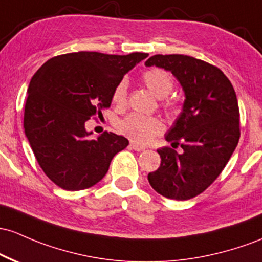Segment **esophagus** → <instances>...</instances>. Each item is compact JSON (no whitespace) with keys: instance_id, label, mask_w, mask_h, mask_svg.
Listing matches in <instances>:
<instances>
[{"instance_id":"1","label":"esophagus","mask_w":262,"mask_h":262,"mask_svg":"<svg viewBox=\"0 0 262 262\" xmlns=\"http://www.w3.org/2000/svg\"><path fill=\"white\" fill-rule=\"evenodd\" d=\"M129 146H130L132 149H134V150H136V151H143V150H145L144 146L138 145V144H136V143H133V142H132L130 144H129Z\"/></svg>"}]
</instances>
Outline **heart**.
I'll use <instances>...</instances> for the list:
<instances>
[{"label": "heart", "instance_id": "1", "mask_svg": "<svg viewBox=\"0 0 262 262\" xmlns=\"http://www.w3.org/2000/svg\"><path fill=\"white\" fill-rule=\"evenodd\" d=\"M142 80L146 88L159 99L168 97L174 88V79L171 74L162 68H150L145 71L142 76ZM126 92H128V82L123 78L114 88L113 97H112L113 102L118 105H124L126 103ZM165 108L170 112L177 111V105L171 100L165 103ZM118 130L133 143L143 145L162 133L163 123L155 117L134 113L118 123Z\"/></svg>", "mask_w": 262, "mask_h": 262}]
</instances>
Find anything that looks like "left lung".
<instances>
[{
  "mask_svg": "<svg viewBox=\"0 0 262 262\" xmlns=\"http://www.w3.org/2000/svg\"><path fill=\"white\" fill-rule=\"evenodd\" d=\"M146 67L170 71L182 84L183 112L165 134L171 146L158 149L162 163L148 174L149 184L163 196L188 200L219 177L240 139L236 93L219 68L184 54H155ZM180 145L182 154L174 150Z\"/></svg>",
  "mask_w": 262,
  "mask_h": 262,
  "instance_id": "1",
  "label": "left lung"
}]
</instances>
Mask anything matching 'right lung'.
I'll list each match as a JSON object with an SVG mask.
<instances>
[{"instance_id": "1", "label": "right lung", "mask_w": 262, "mask_h": 262, "mask_svg": "<svg viewBox=\"0 0 262 262\" xmlns=\"http://www.w3.org/2000/svg\"><path fill=\"white\" fill-rule=\"evenodd\" d=\"M148 56L74 52L53 57L34 73L25 105V133L42 170L59 188L74 191L96 185L114 155L129 144L111 132L88 139L92 132L84 124L111 107L118 82Z\"/></svg>"}]
</instances>
